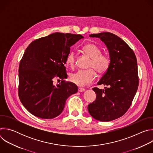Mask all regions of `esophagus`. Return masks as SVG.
<instances>
[{
    "mask_svg": "<svg viewBox=\"0 0 153 153\" xmlns=\"http://www.w3.org/2000/svg\"><path fill=\"white\" fill-rule=\"evenodd\" d=\"M78 91L79 92H83L85 91V89L83 88H81V87H79L78 88Z\"/></svg>",
    "mask_w": 153,
    "mask_h": 153,
    "instance_id": "1",
    "label": "esophagus"
}]
</instances>
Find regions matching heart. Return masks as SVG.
I'll return each mask as SVG.
<instances>
[{
  "mask_svg": "<svg viewBox=\"0 0 153 153\" xmlns=\"http://www.w3.org/2000/svg\"><path fill=\"white\" fill-rule=\"evenodd\" d=\"M83 51L91 57L88 70H80L70 74V80L73 83L80 86H85L93 82L96 77V71L99 74L106 73L111 63L110 56L102 53L101 49L93 43H88L82 47ZM76 56L71 51L67 57L66 63L71 68L75 67Z\"/></svg>",
  "mask_w": 153,
  "mask_h": 153,
  "instance_id": "b5f03b06",
  "label": "heart"
}]
</instances>
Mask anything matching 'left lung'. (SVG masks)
<instances>
[{"instance_id":"obj_1","label":"left lung","mask_w":153,"mask_h":153,"mask_svg":"<svg viewBox=\"0 0 153 153\" xmlns=\"http://www.w3.org/2000/svg\"><path fill=\"white\" fill-rule=\"evenodd\" d=\"M99 37L106 45L111 59V66L97 85L105 90L93 88L96 99L88 110L95 119L109 122L124 115L129 108L139 86L137 63L133 50L116 35L104 32L90 35Z\"/></svg>"}]
</instances>
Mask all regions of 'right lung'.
I'll return each instance as SVG.
<instances>
[{
  "label": "right lung",
  "mask_w": 153,
  "mask_h": 153,
  "mask_svg": "<svg viewBox=\"0 0 153 153\" xmlns=\"http://www.w3.org/2000/svg\"><path fill=\"white\" fill-rule=\"evenodd\" d=\"M80 34L56 33L37 39L27 48L19 68L18 94L20 102L34 116L53 119L63 111L68 97L77 92L78 87L65 81L66 59L70 47ZM61 82L57 85L53 79Z\"/></svg>",
  "instance_id": "obj_1"
}]
</instances>
